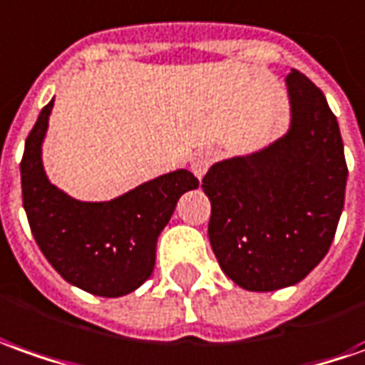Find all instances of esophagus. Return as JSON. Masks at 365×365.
<instances>
[{"mask_svg": "<svg viewBox=\"0 0 365 365\" xmlns=\"http://www.w3.org/2000/svg\"><path fill=\"white\" fill-rule=\"evenodd\" d=\"M215 158L216 155L212 150H198V153H195V157L190 158V168H192V173H195L197 177H202L208 170V167L215 163Z\"/></svg>", "mask_w": 365, "mask_h": 365, "instance_id": "esophagus-1", "label": "esophagus"}]
</instances>
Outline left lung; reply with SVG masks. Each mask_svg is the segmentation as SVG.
<instances>
[{
  "instance_id": "8db88e82",
  "label": "left lung",
  "mask_w": 365,
  "mask_h": 365,
  "mask_svg": "<svg viewBox=\"0 0 365 365\" xmlns=\"http://www.w3.org/2000/svg\"><path fill=\"white\" fill-rule=\"evenodd\" d=\"M292 127L268 149L216 163L202 178L208 238L222 272L250 292L300 282L330 250L348 165L324 93L292 69Z\"/></svg>"
}]
</instances>
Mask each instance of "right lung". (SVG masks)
Listing matches in <instances>:
<instances>
[{"instance_id":"obj_1","label":"right lung","mask_w":365,"mask_h":365,"mask_svg":"<svg viewBox=\"0 0 365 365\" xmlns=\"http://www.w3.org/2000/svg\"><path fill=\"white\" fill-rule=\"evenodd\" d=\"M53 101L25 139L21 197L35 242L53 268L85 292L117 298L137 290L153 274L157 238L177 200L198 187L188 170L149 180L109 202H79L49 185L41 140Z\"/></svg>"}]
</instances>
